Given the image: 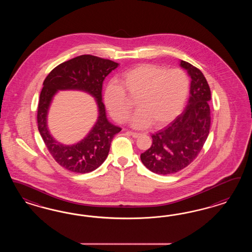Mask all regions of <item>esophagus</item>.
Listing matches in <instances>:
<instances>
[{"label": "esophagus", "mask_w": 252, "mask_h": 252, "mask_svg": "<svg viewBox=\"0 0 252 252\" xmlns=\"http://www.w3.org/2000/svg\"><path fill=\"white\" fill-rule=\"evenodd\" d=\"M128 134H129V135H131L132 137H135V138H137V137H139V136H140V134H139V133H136V132H132V131H129V132H128Z\"/></svg>", "instance_id": "34e87169"}]
</instances>
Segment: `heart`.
<instances>
[{
  "instance_id": "heart-1",
  "label": "heart",
  "mask_w": 252,
  "mask_h": 252,
  "mask_svg": "<svg viewBox=\"0 0 252 252\" xmlns=\"http://www.w3.org/2000/svg\"><path fill=\"white\" fill-rule=\"evenodd\" d=\"M189 93V79L181 69L143 63L123 73L118 84L108 85L103 99L115 120L126 122L133 108L127 94L138 107L131 119L134 126L144 127L151 122L160 126L180 114Z\"/></svg>"
}]
</instances>
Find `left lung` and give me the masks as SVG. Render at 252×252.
<instances>
[{"mask_svg":"<svg viewBox=\"0 0 252 252\" xmlns=\"http://www.w3.org/2000/svg\"><path fill=\"white\" fill-rule=\"evenodd\" d=\"M191 77L190 96L181 115L163 129L153 134V144L140 159L158 175H172L189 165L200 153L211 127V90L199 69L180 62Z\"/></svg>","mask_w":252,"mask_h":252,"instance_id":"8db88e82","label":"left lung"}]
</instances>
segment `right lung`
I'll use <instances>...</instances> for the list:
<instances>
[{
  "label": "right lung",
  "mask_w": 252,
  "mask_h": 252,
  "mask_svg": "<svg viewBox=\"0 0 252 252\" xmlns=\"http://www.w3.org/2000/svg\"><path fill=\"white\" fill-rule=\"evenodd\" d=\"M117 66L115 62L84 54L62 63L46 76L38 100V128L49 153L62 167L86 174L97 169L106 159L113 138L122 129L107 120L101 90L104 78ZM59 89L89 92L96 99L99 108V117L92 131L75 146L57 143L46 127L47 110L54 94Z\"/></svg>",
  "instance_id": "obj_1"
}]
</instances>
